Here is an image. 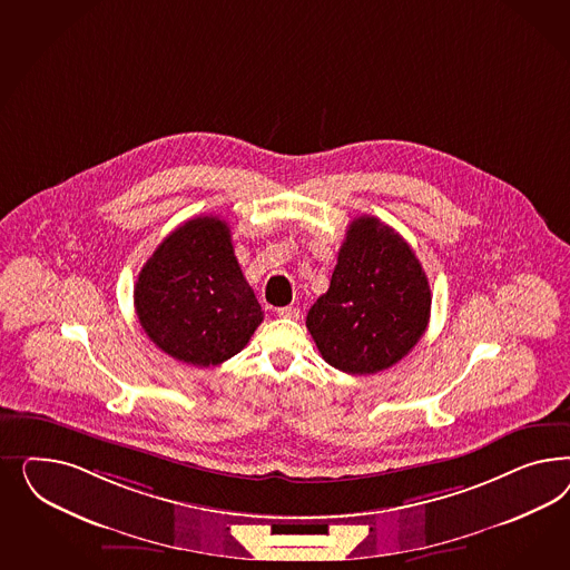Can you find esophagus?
Returning a JSON list of instances; mask_svg holds the SVG:
<instances>
[{"label": "esophagus", "mask_w": 570, "mask_h": 570, "mask_svg": "<svg viewBox=\"0 0 570 570\" xmlns=\"http://www.w3.org/2000/svg\"><path fill=\"white\" fill-rule=\"evenodd\" d=\"M276 313L279 317H291V320H298L301 317V311L296 309V307H277Z\"/></svg>", "instance_id": "34e87169"}]
</instances>
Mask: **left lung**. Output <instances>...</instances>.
Here are the masks:
<instances>
[{"mask_svg": "<svg viewBox=\"0 0 570 570\" xmlns=\"http://www.w3.org/2000/svg\"><path fill=\"white\" fill-rule=\"evenodd\" d=\"M431 286L407 242L376 217L353 219L328 293L307 330L332 367L363 376L403 360L431 320Z\"/></svg>", "mask_w": 570, "mask_h": 570, "instance_id": "left-lung-1", "label": "left lung"}]
</instances>
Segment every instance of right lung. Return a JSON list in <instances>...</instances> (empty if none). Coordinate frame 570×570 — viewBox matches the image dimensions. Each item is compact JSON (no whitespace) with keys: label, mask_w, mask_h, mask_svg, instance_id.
<instances>
[{"label":"right lung","mask_w":570,"mask_h":570,"mask_svg":"<svg viewBox=\"0 0 570 570\" xmlns=\"http://www.w3.org/2000/svg\"><path fill=\"white\" fill-rule=\"evenodd\" d=\"M134 303L150 341L179 362L208 367L240 353L263 322L259 301L219 217H194L158 244Z\"/></svg>","instance_id":"right-lung-1"}]
</instances>
